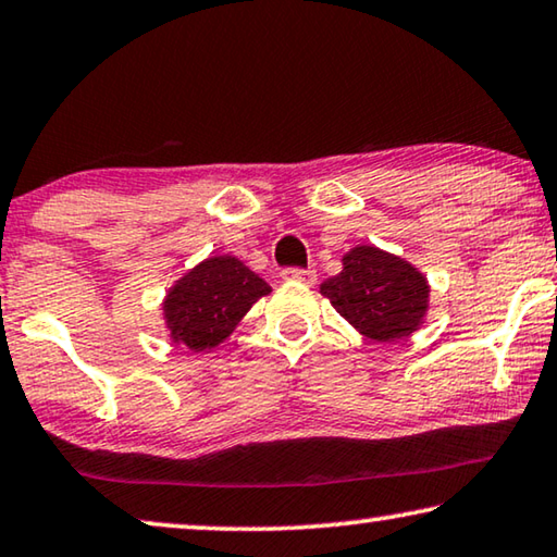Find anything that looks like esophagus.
Here are the masks:
<instances>
[{"mask_svg":"<svg viewBox=\"0 0 557 557\" xmlns=\"http://www.w3.org/2000/svg\"><path fill=\"white\" fill-rule=\"evenodd\" d=\"M280 277L285 280V282H302V285H314V280H317V275H314L312 270H299V268L282 270Z\"/></svg>","mask_w":557,"mask_h":557,"instance_id":"1","label":"esophagus"}]
</instances>
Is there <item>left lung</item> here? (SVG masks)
<instances>
[{"label":"left lung","mask_w":557,"mask_h":557,"mask_svg":"<svg viewBox=\"0 0 557 557\" xmlns=\"http://www.w3.org/2000/svg\"><path fill=\"white\" fill-rule=\"evenodd\" d=\"M334 310L359 334L396 342L419 330L429 312V280L399 255L357 245L342 258V272L320 285Z\"/></svg>","instance_id":"left-lung-1"}]
</instances>
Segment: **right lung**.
I'll return each instance as SVG.
<instances>
[{"mask_svg": "<svg viewBox=\"0 0 557 557\" xmlns=\"http://www.w3.org/2000/svg\"><path fill=\"white\" fill-rule=\"evenodd\" d=\"M272 287L233 255H210L185 272L163 299L165 330L190 351H210Z\"/></svg>", "mask_w": 557, "mask_h": 557, "instance_id": "obj_1", "label": "right lung"}]
</instances>
